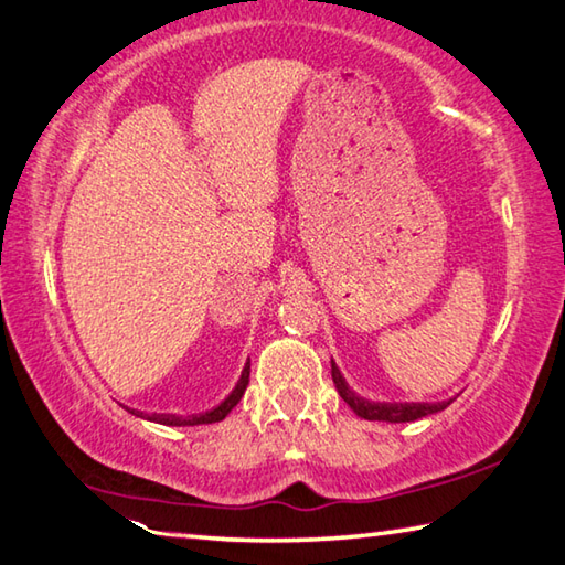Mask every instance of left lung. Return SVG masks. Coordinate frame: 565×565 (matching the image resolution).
I'll return each instance as SVG.
<instances>
[{
	"label": "left lung",
	"instance_id": "left-lung-1",
	"mask_svg": "<svg viewBox=\"0 0 565 565\" xmlns=\"http://www.w3.org/2000/svg\"><path fill=\"white\" fill-rule=\"evenodd\" d=\"M332 380H334V387H338L340 397L350 404V409L358 414L362 419H370V422H414V419H422V417H429V414H437L441 409H447L449 402H437V404H380V402H367L354 394L348 384H344L340 370L332 364Z\"/></svg>",
	"mask_w": 565,
	"mask_h": 565
}]
</instances>
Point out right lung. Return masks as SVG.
I'll list each match as a JSON object with an SVG mask.
<instances>
[{"label": "right lung", "instance_id": "add662e5", "mask_svg": "<svg viewBox=\"0 0 565 565\" xmlns=\"http://www.w3.org/2000/svg\"><path fill=\"white\" fill-rule=\"evenodd\" d=\"M247 380H250V360H247L241 380H237V384H235V390L227 394V397L221 404H217L215 409L195 414V417H175V414H151V417H143V414H138V412H134V414H136V417L151 419V422H158V424H168V427H195V424L221 422V419L227 417V412H231L235 404L241 402V397L245 394V387H247Z\"/></svg>", "mask_w": 565, "mask_h": 565}]
</instances>
